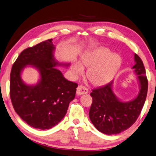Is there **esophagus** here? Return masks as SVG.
I'll return each mask as SVG.
<instances>
[{
	"label": "esophagus",
	"instance_id": "esophagus-1",
	"mask_svg": "<svg viewBox=\"0 0 156 156\" xmlns=\"http://www.w3.org/2000/svg\"><path fill=\"white\" fill-rule=\"evenodd\" d=\"M88 93V90L87 88H86L85 87H84L83 85H80L78 86L77 88V91H76V94L78 96H81L83 94H86Z\"/></svg>",
	"mask_w": 156,
	"mask_h": 156
}]
</instances>
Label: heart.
<instances>
[{
    "instance_id": "1",
    "label": "heart",
    "mask_w": 156,
    "mask_h": 156,
    "mask_svg": "<svg viewBox=\"0 0 156 156\" xmlns=\"http://www.w3.org/2000/svg\"><path fill=\"white\" fill-rule=\"evenodd\" d=\"M121 64V58L110 51L100 47L88 51L81 58L80 62H74L71 67V77L77 78L83 74V67H87V77L94 85L101 86L112 80Z\"/></svg>"
}]
</instances>
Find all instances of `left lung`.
Segmentation results:
<instances>
[{
    "instance_id": "left-lung-1",
    "label": "left lung",
    "mask_w": 156,
    "mask_h": 156,
    "mask_svg": "<svg viewBox=\"0 0 156 156\" xmlns=\"http://www.w3.org/2000/svg\"><path fill=\"white\" fill-rule=\"evenodd\" d=\"M133 66L137 76L140 91L131 101H123L113 90V81L92 90V97L89 117L91 123L100 132L106 135H116L124 131L134 123L140 115L145 103L148 90V80L142 60L134 55Z\"/></svg>"
}]
</instances>
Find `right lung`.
<instances>
[{
	"instance_id": "right-lung-1",
	"label": "right lung",
	"mask_w": 156,
	"mask_h": 156,
	"mask_svg": "<svg viewBox=\"0 0 156 156\" xmlns=\"http://www.w3.org/2000/svg\"><path fill=\"white\" fill-rule=\"evenodd\" d=\"M52 41L48 39L22 51L10 74L9 94L14 110L28 125L41 130L50 129L62 119L78 87L55 68L67 67L69 63L55 60V47ZM28 66L40 73L38 82L34 85H28L21 78L23 69Z\"/></svg>"
}]
</instances>
